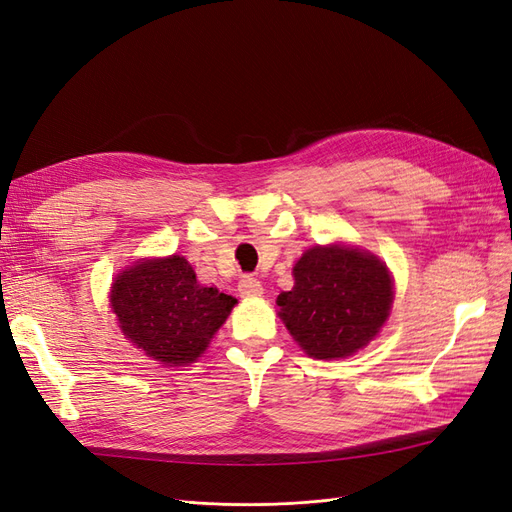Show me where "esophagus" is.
Segmentation results:
<instances>
[{
    "label": "esophagus",
    "instance_id": "34e87169",
    "mask_svg": "<svg viewBox=\"0 0 512 512\" xmlns=\"http://www.w3.org/2000/svg\"><path fill=\"white\" fill-rule=\"evenodd\" d=\"M239 294L241 297H260L262 284L256 280L254 275H243L239 280Z\"/></svg>",
    "mask_w": 512,
    "mask_h": 512
}]
</instances>
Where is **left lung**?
Instances as JSON below:
<instances>
[{"label":"left lung","instance_id":"left-lung-1","mask_svg":"<svg viewBox=\"0 0 512 512\" xmlns=\"http://www.w3.org/2000/svg\"><path fill=\"white\" fill-rule=\"evenodd\" d=\"M294 286L277 297L290 335L314 359H344L367 346L393 303V284L376 256L350 247H314L294 265Z\"/></svg>","mask_w":512,"mask_h":512}]
</instances>
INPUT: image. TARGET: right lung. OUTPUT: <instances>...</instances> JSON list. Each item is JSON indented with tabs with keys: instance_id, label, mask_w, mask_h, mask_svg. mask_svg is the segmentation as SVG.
<instances>
[{
	"instance_id": "1",
	"label": "right lung",
	"mask_w": 512,
	"mask_h": 512,
	"mask_svg": "<svg viewBox=\"0 0 512 512\" xmlns=\"http://www.w3.org/2000/svg\"><path fill=\"white\" fill-rule=\"evenodd\" d=\"M113 312L130 342L151 359L185 365L205 352L235 297L196 282L183 256L147 260L113 284Z\"/></svg>"
}]
</instances>
